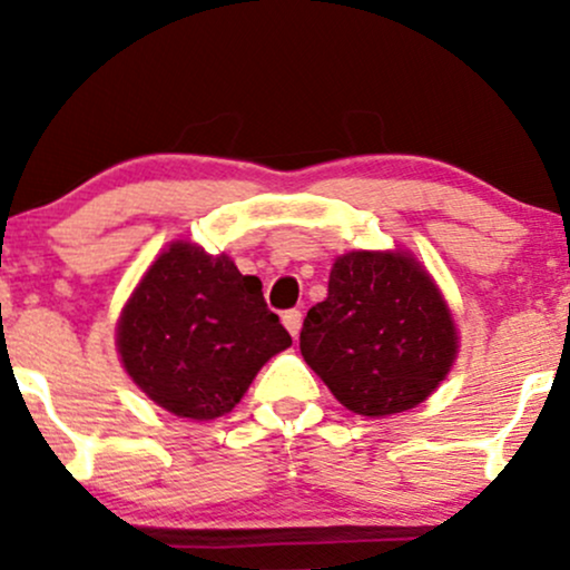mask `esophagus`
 I'll list each match as a JSON object with an SVG mask.
<instances>
[{
    "instance_id": "esophagus-1",
    "label": "esophagus",
    "mask_w": 570,
    "mask_h": 570,
    "mask_svg": "<svg viewBox=\"0 0 570 570\" xmlns=\"http://www.w3.org/2000/svg\"><path fill=\"white\" fill-rule=\"evenodd\" d=\"M281 322H284L286 330H289L292 337H297L299 330H303V313H299V311H284Z\"/></svg>"
}]
</instances>
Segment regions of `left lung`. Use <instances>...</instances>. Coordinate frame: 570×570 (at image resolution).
<instances>
[{"instance_id": "left-lung-1", "label": "left lung", "mask_w": 570, "mask_h": 570, "mask_svg": "<svg viewBox=\"0 0 570 570\" xmlns=\"http://www.w3.org/2000/svg\"><path fill=\"white\" fill-rule=\"evenodd\" d=\"M455 343L442 294L407 254H343L299 332L305 362L358 415L423 402L448 375Z\"/></svg>"}]
</instances>
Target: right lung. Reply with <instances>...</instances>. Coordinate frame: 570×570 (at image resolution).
<instances>
[{
	"label": "right lung",
	"instance_id": "add662e5",
	"mask_svg": "<svg viewBox=\"0 0 570 570\" xmlns=\"http://www.w3.org/2000/svg\"><path fill=\"white\" fill-rule=\"evenodd\" d=\"M289 345L259 278L193 244H174L155 259L117 326L136 385L195 421L230 412L267 358Z\"/></svg>",
	"mask_w": 570,
	"mask_h": 570
}]
</instances>
